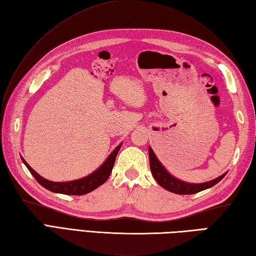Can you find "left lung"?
<instances>
[{"instance_id":"1","label":"left lung","mask_w":256,"mask_h":256,"mask_svg":"<svg viewBox=\"0 0 256 256\" xmlns=\"http://www.w3.org/2000/svg\"><path fill=\"white\" fill-rule=\"evenodd\" d=\"M148 155H150V172L152 175L155 178V180L158 182V184L166 190L177 194H197L199 192H202L208 188L214 187L216 184H218L222 178H224L226 172L222 174L218 178L214 179V180L201 182V184H192L187 182H182L180 179L174 177L172 174L168 172L166 168L162 166L160 160L157 158L154 150L152 148H148Z\"/></svg>"}]
</instances>
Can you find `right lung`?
<instances>
[{"label":"right lung","mask_w":256,"mask_h":256,"mask_svg":"<svg viewBox=\"0 0 256 256\" xmlns=\"http://www.w3.org/2000/svg\"><path fill=\"white\" fill-rule=\"evenodd\" d=\"M122 144L118 145L112 153L106 157V160L103 162V164L96 170L90 175L82 177L80 179H76L72 182H50L48 179L42 177L40 174H37L32 168L27 164L26 160L20 157L22 160L27 167V170L30 172L32 176L35 177L36 180L40 182L42 187L46 188L50 192H56V194H70V196H82L88 194L90 192H94V189L100 187L102 184L106 182V179L112 172V168L116 162V155L118 153L120 148H121Z\"/></svg>","instance_id":"right-lung-1"}]
</instances>
